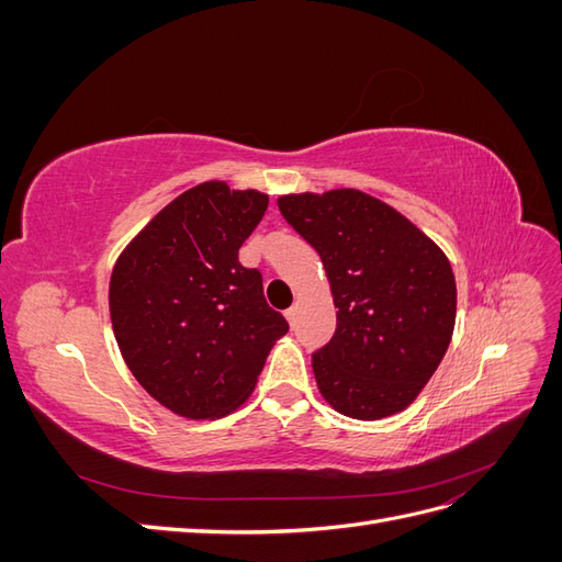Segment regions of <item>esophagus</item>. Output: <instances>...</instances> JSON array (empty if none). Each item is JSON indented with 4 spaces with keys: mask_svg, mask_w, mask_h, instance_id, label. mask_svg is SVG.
<instances>
[{
    "mask_svg": "<svg viewBox=\"0 0 562 562\" xmlns=\"http://www.w3.org/2000/svg\"><path fill=\"white\" fill-rule=\"evenodd\" d=\"M285 318H288V323H291V326H295V318H297V304H293L291 310H285Z\"/></svg>",
    "mask_w": 562,
    "mask_h": 562,
    "instance_id": "34e87169",
    "label": "esophagus"
}]
</instances>
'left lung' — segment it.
I'll list each match as a JSON object with an SVG mask.
<instances>
[{
	"mask_svg": "<svg viewBox=\"0 0 562 562\" xmlns=\"http://www.w3.org/2000/svg\"><path fill=\"white\" fill-rule=\"evenodd\" d=\"M277 203L321 255L337 307L333 339L312 356L321 396L351 419L405 411L452 339L457 285L446 252L361 190L285 194Z\"/></svg>",
	"mask_w": 562,
	"mask_h": 562,
	"instance_id": "obj_1",
	"label": "left lung"
}]
</instances>
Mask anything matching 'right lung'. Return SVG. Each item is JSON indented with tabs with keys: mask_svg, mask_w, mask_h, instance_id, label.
<instances>
[{
	"mask_svg": "<svg viewBox=\"0 0 562 562\" xmlns=\"http://www.w3.org/2000/svg\"><path fill=\"white\" fill-rule=\"evenodd\" d=\"M269 196L201 182L164 206L119 255L110 318L133 378L187 419H215L252 394L288 321L262 274L239 262Z\"/></svg>",
	"mask_w": 562,
	"mask_h": 562,
	"instance_id": "add662e5",
	"label": "right lung"
}]
</instances>
